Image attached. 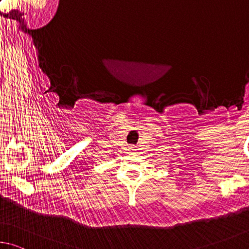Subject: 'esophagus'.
<instances>
[{
	"instance_id": "esophagus-1",
	"label": "esophagus",
	"mask_w": 249,
	"mask_h": 249,
	"mask_svg": "<svg viewBox=\"0 0 249 249\" xmlns=\"http://www.w3.org/2000/svg\"><path fill=\"white\" fill-rule=\"evenodd\" d=\"M131 150H132V151H136V150H137V149H136V146H132V147H131Z\"/></svg>"
}]
</instances>
